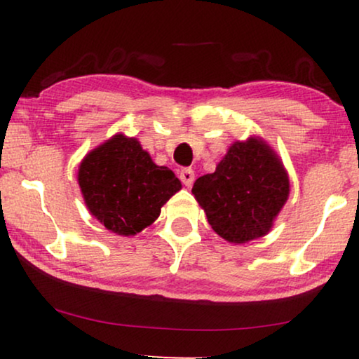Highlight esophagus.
<instances>
[{
  "label": "esophagus",
  "instance_id": "esophagus-1",
  "mask_svg": "<svg viewBox=\"0 0 359 359\" xmlns=\"http://www.w3.org/2000/svg\"><path fill=\"white\" fill-rule=\"evenodd\" d=\"M180 178H181V181H183L184 186H188V188H191V186H193V183H194V171L191 170V168L181 170Z\"/></svg>",
  "mask_w": 359,
  "mask_h": 359
}]
</instances>
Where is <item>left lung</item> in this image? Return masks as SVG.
Returning <instances> with one entry per match:
<instances>
[{
    "instance_id": "8db88e82",
    "label": "left lung",
    "mask_w": 359,
    "mask_h": 359,
    "mask_svg": "<svg viewBox=\"0 0 359 359\" xmlns=\"http://www.w3.org/2000/svg\"><path fill=\"white\" fill-rule=\"evenodd\" d=\"M283 160L258 135L235 140L214 173L196 180L193 194L214 232L243 245L271 232L289 198Z\"/></svg>"
}]
</instances>
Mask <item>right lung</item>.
I'll use <instances>...</instances> for the list:
<instances>
[{
	"label": "right lung",
	"mask_w": 359,
	"mask_h": 359,
	"mask_svg": "<svg viewBox=\"0 0 359 359\" xmlns=\"http://www.w3.org/2000/svg\"><path fill=\"white\" fill-rule=\"evenodd\" d=\"M78 184L93 217L122 237L154 224L181 189L173 171L154 163L135 137L121 132L88 151L78 166Z\"/></svg>",
	"instance_id": "right-lung-1"
}]
</instances>
